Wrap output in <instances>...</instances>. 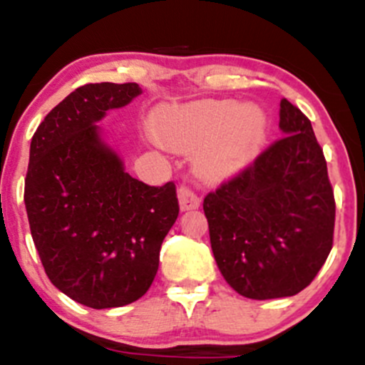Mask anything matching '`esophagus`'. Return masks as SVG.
<instances>
[{
    "label": "esophagus",
    "instance_id": "esophagus-1",
    "mask_svg": "<svg viewBox=\"0 0 365 365\" xmlns=\"http://www.w3.org/2000/svg\"><path fill=\"white\" fill-rule=\"evenodd\" d=\"M178 201H180V210H182V212H187V210H196L200 208L201 205L200 194H197L194 189H190L189 185H180Z\"/></svg>",
    "mask_w": 365,
    "mask_h": 365
}]
</instances>
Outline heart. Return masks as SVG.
I'll return each instance as SVG.
<instances>
[{"label":"heart","mask_w":365,"mask_h":365,"mask_svg":"<svg viewBox=\"0 0 365 365\" xmlns=\"http://www.w3.org/2000/svg\"><path fill=\"white\" fill-rule=\"evenodd\" d=\"M153 130L165 145L194 152V168L210 182L244 171L263 148L268 116L257 104L235 101H197L160 108Z\"/></svg>","instance_id":"b5f03b06"}]
</instances>
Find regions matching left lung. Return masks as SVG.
<instances>
[{"label": "left lung", "mask_w": 365, "mask_h": 365, "mask_svg": "<svg viewBox=\"0 0 365 365\" xmlns=\"http://www.w3.org/2000/svg\"><path fill=\"white\" fill-rule=\"evenodd\" d=\"M284 138L203 201L220 274L242 297H293L332 249L336 201L311 121L286 98Z\"/></svg>", "instance_id": "left-lung-1"}]
</instances>
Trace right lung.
Here are the masks:
<instances>
[{"mask_svg": "<svg viewBox=\"0 0 365 365\" xmlns=\"http://www.w3.org/2000/svg\"><path fill=\"white\" fill-rule=\"evenodd\" d=\"M141 93L135 83L84 84L43 118L29 146L24 203L35 247L51 282L91 309L148 292L180 212L175 183L132 178L97 125Z\"/></svg>", "mask_w": 365, "mask_h": 365, "instance_id": "1", "label": "right lung"}]
</instances>
